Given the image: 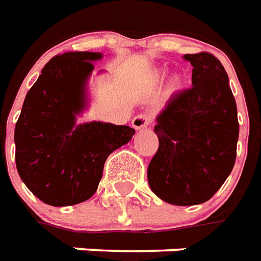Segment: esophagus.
<instances>
[{
    "instance_id": "1",
    "label": "esophagus",
    "mask_w": 261,
    "mask_h": 261,
    "mask_svg": "<svg viewBox=\"0 0 261 261\" xmlns=\"http://www.w3.org/2000/svg\"><path fill=\"white\" fill-rule=\"evenodd\" d=\"M151 123V117L148 114H146V113H143V114H139L136 115L135 118L132 119V126L135 129H143L146 128V126H148Z\"/></svg>"
}]
</instances>
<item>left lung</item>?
<instances>
[{
	"mask_svg": "<svg viewBox=\"0 0 261 261\" xmlns=\"http://www.w3.org/2000/svg\"><path fill=\"white\" fill-rule=\"evenodd\" d=\"M193 85L170 97L156 118L158 150L147 170L148 184L172 205L206 202L234 168L240 123L228 75L209 52L184 55Z\"/></svg>",
	"mask_w": 261,
	"mask_h": 261,
	"instance_id": "obj_1",
	"label": "left lung"
}]
</instances>
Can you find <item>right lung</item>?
<instances>
[{
  "label": "right lung",
  "instance_id": "right-lung-1",
  "mask_svg": "<svg viewBox=\"0 0 261 261\" xmlns=\"http://www.w3.org/2000/svg\"><path fill=\"white\" fill-rule=\"evenodd\" d=\"M95 52L56 55L27 92L15 128L16 168L27 189L52 206L84 202L96 193L107 156L132 139L126 125H75Z\"/></svg>",
  "mask_w": 261,
  "mask_h": 261
}]
</instances>
